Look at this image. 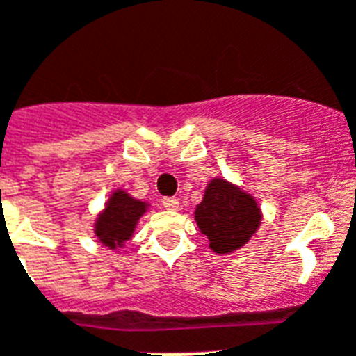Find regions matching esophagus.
Here are the masks:
<instances>
[{
    "label": "esophagus",
    "mask_w": 356,
    "mask_h": 356,
    "mask_svg": "<svg viewBox=\"0 0 356 356\" xmlns=\"http://www.w3.org/2000/svg\"><path fill=\"white\" fill-rule=\"evenodd\" d=\"M161 204H163V207H165L167 211H176L178 209V200L176 198H163L161 200Z\"/></svg>",
    "instance_id": "1"
}]
</instances>
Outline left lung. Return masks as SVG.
<instances>
[{
    "instance_id": "obj_1",
    "label": "left lung",
    "mask_w": 356,
    "mask_h": 356,
    "mask_svg": "<svg viewBox=\"0 0 356 356\" xmlns=\"http://www.w3.org/2000/svg\"><path fill=\"white\" fill-rule=\"evenodd\" d=\"M195 220L211 251L229 254L242 249L262 224L257 198L225 178H211L204 198L196 205Z\"/></svg>"
}]
</instances>
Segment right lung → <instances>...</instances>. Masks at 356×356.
<instances>
[{
  "mask_svg": "<svg viewBox=\"0 0 356 356\" xmlns=\"http://www.w3.org/2000/svg\"><path fill=\"white\" fill-rule=\"evenodd\" d=\"M151 204L145 200L134 198L125 189H114L105 207L96 214L92 224L94 236L98 242L111 251H118L125 248L136 231V225L143 214L149 211Z\"/></svg>",
  "mask_w": 356,
  "mask_h": 356,
  "instance_id": "1",
  "label": "right lung"
}]
</instances>
